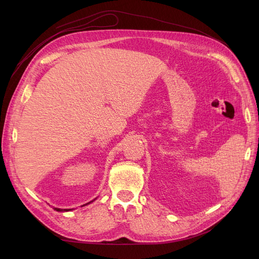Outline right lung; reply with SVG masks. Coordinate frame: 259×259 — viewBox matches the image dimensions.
<instances>
[{
  "mask_svg": "<svg viewBox=\"0 0 259 259\" xmlns=\"http://www.w3.org/2000/svg\"><path fill=\"white\" fill-rule=\"evenodd\" d=\"M91 203V202H90ZM88 204H89V203H88ZM55 209H56V210H60V211H62V209H60V208H55ZM64 210H67V209H64Z\"/></svg>",
  "mask_w": 259,
  "mask_h": 259,
  "instance_id": "add662e5",
  "label": "right lung"
}]
</instances>
